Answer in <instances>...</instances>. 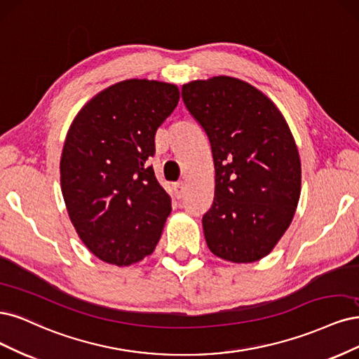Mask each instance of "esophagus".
I'll list each match as a JSON object with an SVG mask.
<instances>
[{
	"label": "esophagus",
	"instance_id": "1",
	"mask_svg": "<svg viewBox=\"0 0 359 359\" xmlns=\"http://www.w3.org/2000/svg\"><path fill=\"white\" fill-rule=\"evenodd\" d=\"M172 189H175L176 198H182V196L184 195V191H187V184H184V182H177Z\"/></svg>",
	"mask_w": 359,
	"mask_h": 359
}]
</instances>
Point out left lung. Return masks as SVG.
<instances>
[{
	"instance_id": "8db88e82",
	"label": "left lung",
	"mask_w": 359,
	"mask_h": 359,
	"mask_svg": "<svg viewBox=\"0 0 359 359\" xmlns=\"http://www.w3.org/2000/svg\"><path fill=\"white\" fill-rule=\"evenodd\" d=\"M182 98L212 146L215 198L203 216L216 257L255 262L291 225L302 192V163L280 110L255 86L229 76L194 80Z\"/></svg>"
}]
</instances>
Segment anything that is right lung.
I'll list each match as a JSON object with an SVG mask.
<instances>
[{
  "mask_svg": "<svg viewBox=\"0 0 359 359\" xmlns=\"http://www.w3.org/2000/svg\"><path fill=\"white\" fill-rule=\"evenodd\" d=\"M180 94L176 85L130 79L101 90L77 113L61 155L68 216L97 258L118 267L150 255L171 212L147 159Z\"/></svg>",
  "mask_w": 359,
  "mask_h": 359,
  "instance_id": "add662e5",
  "label": "right lung"
}]
</instances>
